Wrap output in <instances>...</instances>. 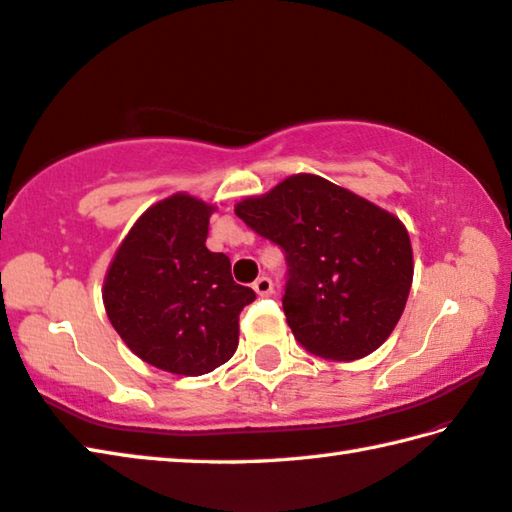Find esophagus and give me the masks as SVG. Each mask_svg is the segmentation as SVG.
I'll use <instances>...</instances> for the list:
<instances>
[{
    "instance_id": "obj_1",
    "label": "esophagus",
    "mask_w": 512,
    "mask_h": 512,
    "mask_svg": "<svg viewBox=\"0 0 512 512\" xmlns=\"http://www.w3.org/2000/svg\"><path fill=\"white\" fill-rule=\"evenodd\" d=\"M253 288H255V293H257V295L268 297V295L273 293V282L268 280V277H259V280L253 284Z\"/></svg>"
}]
</instances>
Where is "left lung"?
I'll return each instance as SVG.
<instances>
[{
  "mask_svg": "<svg viewBox=\"0 0 512 512\" xmlns=\"http://www.w3.org/2000/svg\"><path fill=\"white\" fill-rule=\"evenodd\" d=\"M235 212L286 253L284 315L306 351L351 362L392 336L414 277L412 241L396 215L306 172L241 199Z\"/></svg>",
  "mask_w": 512,
  "mask_h": 512,
  "instance_id": "obj_1",
  "label": "left lung"
}]
</instances>
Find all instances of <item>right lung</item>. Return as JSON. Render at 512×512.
<instances>
[{
    "instance_id": "obj_1",
    "label": "right lung",
    "mask_w": 512,
    "mask_h": 512,
    "mask_svg": "<svg viewBox=\"0 0 512 512\" xmlns=\"http://www.w3.org/2000/svg\"><path fill=\"white\" fill-rule=\"evenodd\" d=\"M217 206L176 192L147 208L120 241L102 284L111 327L138 358L176 376H203L232 358L239 313L255 291L206 248Z\"/></svg>"
}]
</instances>
